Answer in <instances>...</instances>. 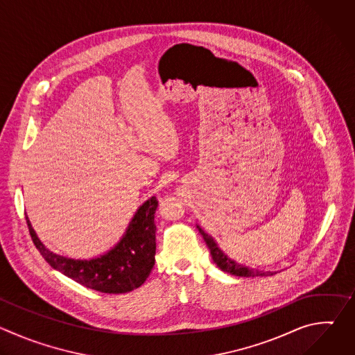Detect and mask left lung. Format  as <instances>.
Wrapping results in <instances>:
<instances>
[{
  "instance_id": "obj_1",
  "label": "left lung",
  "mask_w": 355,
  "mask_h": 355,
  "mask_svg": "<svg viewBox=\"0 0 355 355\" xmlns=\"http://www.w3.org/2000/svg\"><path fill=\"white\" fill-rule=\"evenodd\" d=\"M199 233L202 234V237H204L209 251H211V256L214 259V261L216 263V266L227 272V274H232V275H236V277H266V275H274L277 272H272V271H260L257 268H250V267H245L243 264H239L236 263L234 260L229 259L225 252L218 247L216 241L214 240L212 236H209L208 233H205L204 230H202L199 226H196Z\"/></svg>"
}]
</instances>
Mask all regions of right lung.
I'll return each instance as SVG.
<instances>
[{
	"label": "right lung",
	"instance_id": "add662e5",
	"mask_svg": "<svg viewBox=\"0 0 355 355\" xmlns=\"http://www.w3.org/2000/svg\"><path fill=\"white\" fill-rule=\"evenodd\" d=\"M159 202L148 198L132 218L121 241L105 254L91 260H74L47 250L36 236L28 216L33 244L42 257L76 282L103 293H126L143 285L155 266L156 225Z\"/></svg>",
	"mask_w": 355,
	"mask_h": 355
}]
</instances>
